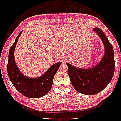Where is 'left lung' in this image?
Returning a JSON list of instances; mask_svg holds the SVG:
<instances>
[{
    "label": "left lung",
    "instance_id": "1",
    "mask_svg": "<svg viewBox=\"0 0 121 121\" xmlns=\"http://www.w3.org/2000/svg\"><path fill=\"white\" fill-rule=\"evenodd\" d=\"M100 37L104 47V54L97 65L91 68L81 69L66 63L68 74L74 88L79 93L94 95L108 86L115 72V60L113 47L106 35L100 29H93Z\"/></svg>",
    "mask_w": 121,
    "mask_h": 121
}]
</instances>
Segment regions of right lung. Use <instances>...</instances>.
I'll use <instances>...</instances> for the list:
<instances>
[{"label": "right lung", "instance_id": "obj_1", "mask_svg": "<svg viewBox=\"0 0 121 121\" xmlns=\"http://www.w3.org/2000/svg\"><path fill=\"white\" fill-rule=\"evenodd\" d=\"M22 32L21 31L18 35L9 52L7 66L9 78L15 89L23 95L31 99L42 97L47 94L51 89L54 75L61 62L52 64L47 72L39 77H28L21 73L15 61L14 50Z\"/></svg>", "mask_w": 121, "mask_h": 121}]
</instances>
